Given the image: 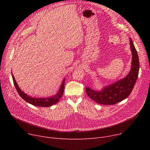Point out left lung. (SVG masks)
Masks as SVG:
<instances>
[{"label":"left lung","mask_w":150,"mask_h":150,"mask_svg":"<svg viewBox=\"0 0 150 150\" xmlns=\"http://www.w3.org/2000/svg\"><path fill=\"white\" fill-rule=\"evenodd\" d=\"M130 45L132 60L129 74L125 78L104 87L101 91L93 90L89 87L85 88L88 96L96 103L104 105L115 104L126 98L131 93L138 76L139 62L137 51L131 39Z\"/></svg>","instance_id":"obj_1"}]
</instances>
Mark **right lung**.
<instances>
[{
  "label": "right lung",
  "mask_w": 150,
  "mask_h": 150,
  "mask_svg": "<svg viewBox=\"0 0 150 150\" xmlns=\"http://www.w3.org/2000/svg\"><path fill=\"white\" fill-rule=\"evenodd\" d=\"M12 79H13L14 85H15V87L16 91H18L19 95L20 96V97L23 99H24L27 103L31 104L35 106L49 107V106H51V105L57 103L58 102V101L59 100V99L62 97V94L64 91V88H65V79H63V81L62 82V83L60 88L58 91V93L57 94H56L55 96H54L53 97H52L50 98V97L46 98H33L31 97H29L26 94H25L24 92H23V91H21V90L19 88L17 83L16 82V81H15V78H14L13 75H12Z\"/></svg>",
  "instance_id": "obj_1"
}]
</instances>
